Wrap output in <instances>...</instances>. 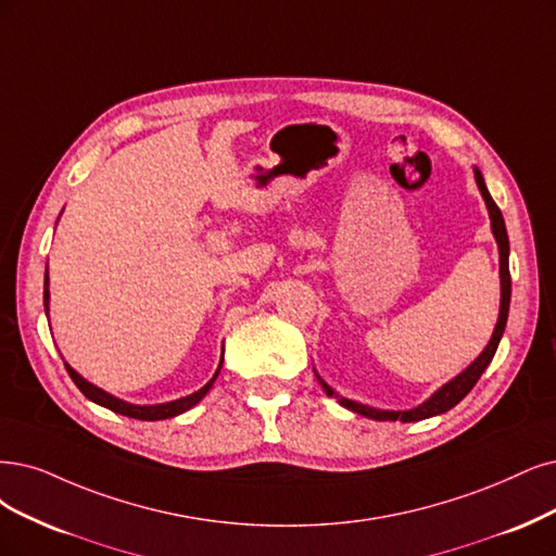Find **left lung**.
Returning a JSON list of instances; mask_svg holds the SVG:
<instances>
[{
    "mask_svg": "<svg viewBox=\"0 0 556 556\" xmlns=\"http://www.w3.org/2000/svg\"><path fill=\"white\" fill-rule=\"evenodd\" d=\"M475 178H477V185L481 190V197L488 205V215H490V224H492V236H495L497 240V247H500V279H502V302H500V318H497V325H495V332H492L488 345L483 348V353L471 362L465 371L460 376H456L454 380H448L444 387H440L438 392L430 396L428 401H424L421 405L413 407V409H403V413H392V409H376V407H368V405H362L357 401H351V399H343L339 396L334 389L327 384L320 376H318V382L320 387L325 389L327 396H334L339 399V403L348 409H353V413L362 415V417H368V419H376V421H421V419H428V417H435V415H442L446 413V409H451L454 405H458L469 392L471 387H475L481 378V374L488 368V364L492 362V357H495L497 353V345L502 341V334H504V327H506V320H508V306H510V273H508V233H506V224H504V217H502V211L497 208V203L492 201L488 188H485V180L481 176L479 169H475Z\"/></svg>",
    "mask_w": 556,
    "mask_h": 556,
    "instance_id": "1",
    "label": "left lung"
}]
</instances>
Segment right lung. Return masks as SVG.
<instances>
[{
  "label": "right lung",
  "mask_w": 556,
  "mask_h": 556,
  "mask_svg": "<svg viewBox=\"0 0 556 556\" xmlns=\"http://www.w3.org/2000/svg\"><path fill=\"white\" fill-rule=\"evenodd\" d=\"M43 302H46V314H48V302H50L48 275H46ZM222 362H224V355H222V359H219V366H217L215 376H213L208 382H205V384L199 389V392H194V394H190V396H182V399L172 401V403H160V405H132V403H126V401H121V399H116V396H112V394H108V392H102L100 387H96V384H91L89 380L81 378V376L75 371V368H71L68 364H66V371H68V376L73 378V382L77 384L79 392L85 394L89 401H93V403H98V405H102V407H108V409H112V413L123 415V417H132V419H141V421H160V419H169V417L182 415L185 409L194 407V405H197L205 394H208V392H211V387H213V382H215V380H217V376H219Z\"/></svg>",
  "instance_id": "add662e5"
}]
</instances>
